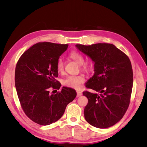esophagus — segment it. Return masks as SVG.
I'll return each mask as SVG.
<instances>
[{
  "instance_id": "34e87169",
  "label": "esophagus",
  "mask_w": 147,
  "mask_h": 147,
  "mask_svg": "<svg viewBox=\"0 0 147 147\" xmlns=\"http://www.w3.org/2000/svg\"><path fill=\"white\" fill-rule=\"evenodd\" d=\"M77 97H80L82 95V91H77Z\"/></svg>"
}]
</instances>
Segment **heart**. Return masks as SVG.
Wrapping results in <instances>:
<instances>
[{"label": "heart", "instance_id": "1", "mask_svg": "<svg viewBox=\"0 0 147 147\" xmlns=\"http://www.w3.org/2000/svg\"><path fill=\"white\" fill-rule=\"evenodd\" d=\"M69 57L76 62L79 65H81L82 70L85 72L90 69V65L88 63H84V59L83 56L77 51H72L69 54ZM64 61L62 58H59L57 61L56 69L59 72H62L64 70ZM85 81V78L82 75H69L67 77L63 82V84L64 86L74 89H78L80 86L81 84Z\"/></svg>", "mask_w": 147, "mask_h": 147}]
</instances>
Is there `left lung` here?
Masks as SVG:
<instances>
[{
  "label": "left lung",
  "instance_id": "obj_1",
  "mask_svg": "<svg viewBox=\"0 0 147 147\" xmlns=\"http://www.w3.org/2000/svg\"><path fill=\"white\" fill-rule=\"evenodd\" d=\"M94 63V74L85 86L98 93L84 91L88 99L84 107L86 121L97 128L113 126L125 114L133 85L132 65L128 56L113 44L76 45Z\"/></svg>",
  "mask_w": 147,
  "mask_h": 147
}]
</instances>
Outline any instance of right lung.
Returning a JSON list of instances; mask_svg holds the SVG:
<instances>
[{"instance_id":"1","label":"right lung","mask_w":147,"mask_h":147,"mask_svg":"<svg viewBox=\"0 0 147 147\" xmlns=\"http://www.w3.org/2000/svg\"><path fill=\"white\" fill-rule=\"evenodd\" d=\"M67 48V44L39 42L26 51L16 64L15 82L21 107L29 118L40 125L57 121L77 96L74 89L64 86L55 94L49 91L61 86L56 80V63Z\"/></svg>"}]
</instances>
